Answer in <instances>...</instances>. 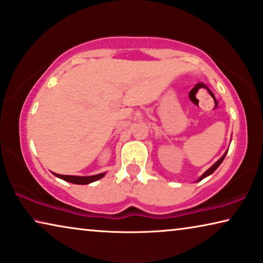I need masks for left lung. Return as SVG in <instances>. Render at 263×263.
Wrapping results in <instances>:
<instances>
[{
    "label": "left lung",
    "instance_id": "left-lung-1",
    "mask_svg": "<svg viewBox=\"0 0 263 263\" xmlns=\"http://www.w3.org/2000/svg\"><path fill=\"white\" fill-rule=\"evenodd\" d=\"M226 153H228V152H225V153H224V156H222V157L220 158V159H219V160L217 161V163H214L213 165H212V166H211L210 168H208V170H207L206 172H204V174H203L202 176H201V177H200L199 179H197V181H201V179H203L204 177H207V176H210V175L213 174V172H214L215 170H217V168L219 167V165H220V164L222 163V160H224V158H225V156H226Z\"/></svg>",
    "mask_w": 263,
    "mask_h": 263
}]
</instances>
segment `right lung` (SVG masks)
I'll return each instance as SVG.
<instances>
[{"instance_id": "1", "label": "right lung", "mask_w": 263, "mask_h": 263, "mask_svg": "<svg viewBox=\"0 0 263 263\" xmlns=\"http://www.w3.org/2000/svg\"><path fill=\"white\" fill-rule=\"evenodd\" d=\"M56 177H59L63 181L74 183V184H88V183L96 182L98 179L103 178L105 176V172L103 174H98V175H93V176H69V175H59V174H53Z\"/></svg>"}]
</instances>
